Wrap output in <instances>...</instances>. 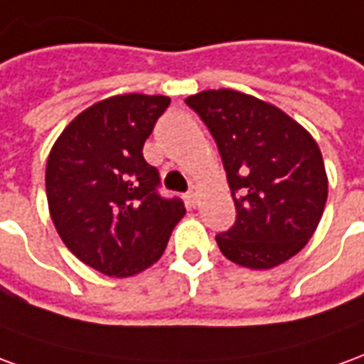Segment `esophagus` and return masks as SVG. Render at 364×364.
I'll return each mask as SVG.
<instances>
[{"label":"esophagus","instance_id":"1","mask_svg":"<svg viewBox=\"0 0 364 364\" xmlns=\"http://www.w3.org/2000/svg\"><path fill=\"white\" fill-rule=\"evenodd\" d=\"M200 194H202V190H200V186H192L190 188V192H188V202L192 203V205H196L198 203V200H200Z\"/></svg>","mask_w":364,"mask_h":364}]
</instances>
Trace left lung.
Segmentation results:
<instances>
[{"instance_id":"8db88e82","label":"left lung","mask_w":364,"mask_h":364,"mask_svg":"<svg viewBox=\"0 0 364 364\" xmlns=\"http://www.w3.org/2000/svg\"><path fill=\"white\" fill-rule=\"evenodd\" d=\"M186 104L218 143L235 202V225L219 233L231 262L269 270L310 241L327 202L316 139L277 105L237 90H203Z\"/></svg>"}]
</instances>
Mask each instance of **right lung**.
Masks as SVG:
<instances>
[{
    "label": "right lung",
    "instance_id": "add662e5",
    "mask_svg": "<svg viewBox=\"0 0 364 364\" xmlns=\"http://www.w3.org/2000/svg\"><path fill=\"white\" fill-rule=\"evenodd\" d=\"M168 95L119 94L86 107L64 127L46 161L54 228L90 269L135 277L161 259L186 208L156 194L159 172L143 145Z\"/></svg>",
    "mask_w": 364,
    "mask_h": 364
}]
</instances>
